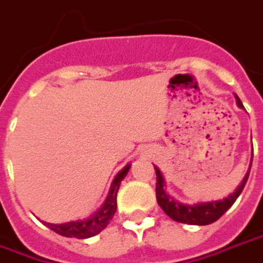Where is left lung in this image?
<instances>
[{"label": "left lung", "mask_w": 263, "mask_h": 263, "mask_svg": "<svg viewBox=\"0 0 263 263\" xmlns=\"http://www.w3.org/2000/svg\"><path fill=\"white\" fill-rule=\"evenodd\" d=\"M235 97H236V104L240 108H243V104H242V101L239 100L238 96H235ZM251 166H252V162L249 164L248 173L243 177L242 183L239 184L238 189L235 190L232 195L225 197L223 200L204 202V203L197 204H183L175 200L170 195H167V192L164 190V179H163L160 170L155 166L156 176H157L156 177V180H157L156 182V199H157V203H159V206L162 208L163 212L167 216H170L176 222H180V223H187V225H209V223H213L231 208L232 204L235 203V200L242 193V190H243L246 182H248V177H249Z\"/></svg>", "instance_id": "1"}]
</instances>
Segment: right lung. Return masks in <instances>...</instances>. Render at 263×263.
<instances>
[{
    "label": "right lung",
    "instance_id": "obj_1",
    "mask_svg": "<svg viewBox=\"0 0 263 263\" xmlns=\"http://www.w3.org/2000/svg\"><path fill=\"white\" fill-rule=\"evenodd\" d=\"M128 169H130V164H127L124 169L117 173V176L114 177L113 183H111V187H110V192H108V196L104 204L90 218L83 219V220H73V222H67V223H59V225L47 223V222H43V223L55 233H59L61 236H66V238L87 239L96 236L103 229H106L110 223V220L113 219L116 209H117V192L120 187L121 180L127 175Z\"/></svg>",
    "mask_w": 263,
    "mask_h": 263
}]
</instances>
